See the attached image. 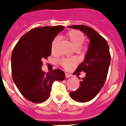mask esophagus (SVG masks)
I'll use <instances>...</instances> for the list:
<instances>
[{
  "label": "esophagus",
  "instance_id": "obj_1",
  "mask_svg": "<svg viewBox=\"0 0 126 126\" xmlns=\"http://www.w3.org/2000/svg\"><path fill=\"white\" fill-rule=\"evenodd\" d=\"M72 77V75L71 74H69V73H65V78H69V77Z\"/></svg>",
  "mask_w": 126,
  "mask_h": 126
}]
</instances>
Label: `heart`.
Segmentation results:
<instances>
[{"label": "heart", "instance_id": "1", "mask_svg": "<svg viewBox=\"0 0 126 126\" xmlns=\"http://www.w3.org/2000/svg\"><path fill=\"white\" fill-rule=\"evenodd\" d=\"M66 37L69 42L75 48H79L85 41V36L83 32L78 30H71L66 33ZM59 42V38L55 37L51 42V50L52 53H55L57 50V47ZM78 63L77 58H63L59 61L60 65L66 69H69L73 67V65H76Z\"/></svg>", "mask_w": 126, "mask_h": 126}]
</instances>
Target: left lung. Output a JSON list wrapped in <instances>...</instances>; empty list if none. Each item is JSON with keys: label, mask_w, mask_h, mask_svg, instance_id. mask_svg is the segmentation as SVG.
Segmentation results:
<instances>
[{"label": "left lung", "mask_w": 126, "mask_h": 126, "mask_svg": "<svg viewBox=\"0 0 126 126\" xmlns=\"http://www.w3.org/2000/svg\"><path fill=\"white\" fill-rule=\"evenodd\" d=\"M69 27L82 31L90 38V46L85 60L74 73L76 74L83 71L86 73V77L82 79L77 90L70 92L73 99L85 103L93 99L105 82L110 63L109 47L107 40L90 27L77 25Z\"/></svg>", "instance_id": "left-lung-1"}]
</instances>
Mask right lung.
I'll list each match as a JSON object with an SVG mask.
<instances>
[{"instance_id":"obj_1","label":"right lung","mask_w":126,"mask_h":126,"mask_svg":"<svg viewBox=\"0 0 126 126\" xmlns=\"http://www.w3.org/2000/svg\"><path fill=\"white\" fill-rule=\"evenodd\" d=\"M63 29L62 25L32 29L14 47L11 59L13 80L21 94L32 103L45 101L53 82L65 79V73L61 69L49 73L42 71V60L51 55V42Z\"/></svg>"}]
</instances>
